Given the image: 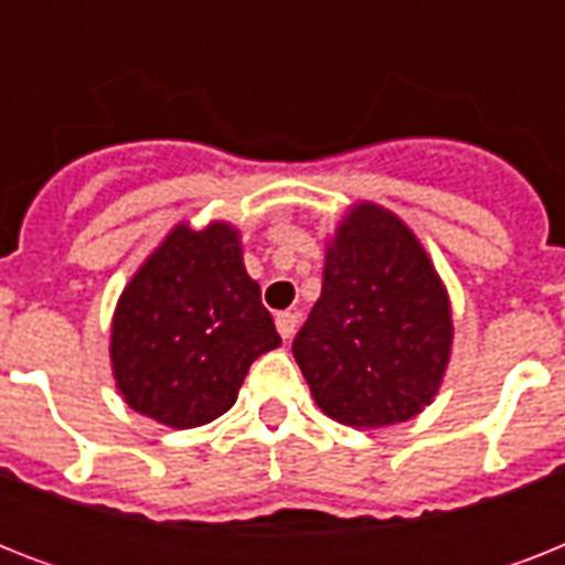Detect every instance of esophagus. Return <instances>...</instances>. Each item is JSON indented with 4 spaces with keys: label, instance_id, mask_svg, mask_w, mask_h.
<instances>
[{
    "label": "esophagus",
    "instance_id": "1",
    "mask_svg": "<svg viewBox=\"0 0 565 565\" xmlns=\"http://www.w3.org/2000/svg\"><path fill=\"white\" fill-rule=\"evenodd\" d=\"M275 328H278L281 340H292L296 328H299V317H296V313H278V317H275Z\"/></svg>",
    "mask_w": 565,
    "mask_h": 565
}]
</instances>
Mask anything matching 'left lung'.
<instances>
[{
    "instance_id": "obj_1",
    "label": "left lung",
    "mask_w": 565,
    "mask_h": 565,
    "mask_svg": "<svg viewBox=\"0 0 565 565\" xmlns=\"http://www.w3.org/2000/svg\"><path fill=\"white\" fill-rule=\"evenodd\" d=\"M451 340L448 290L419 237L381 204H352L292 340L319 411L352 428L413 419L443 384Z\"/></svg>"
}]
</instances>
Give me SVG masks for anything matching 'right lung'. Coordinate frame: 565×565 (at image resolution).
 <instances>
[{"mask_svg": "<svg viewBox=\"0 0 565 565\" xmlns=\"http://www.w3.org/2000/svg\"><path fill=\"white\" fill-rule=\"evenodd\" d=\"M278 345L239 231L179 222L119 296L110 370L131 411L184 430L231 411L248 366Z\"/></svg>", "mask_w": 565, "mask_h": 565, "instance_id": "obj_1", "label": "right lung"}]
</instances>
